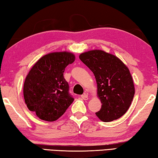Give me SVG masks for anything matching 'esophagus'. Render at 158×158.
Segmentation results:
<instances>
[{"mask_svg": "<svg viewBox=\"0 0 158 158\" xmlns=\"http://www.w3.org/2000/svg\"><path fill=\"white\" fill-rule=\"evenodd\" d=\"M81 98L83 99V100H89V95H88L87 93H84V94H83L81 96Z\"/></svg>", "mask_w": 158, "mask_h": 158, "instance_id": "34e87169", "label": "esophagus"}]
</instances>
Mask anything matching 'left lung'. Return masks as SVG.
<instances>
[{
  "label": "left lung",
  "instance_id": "1",
  "mask_svg": "<svg viewBox=\"0 0 158 158\" xmlns=\"http://www.w3.org/2000/svg\"><path fill=\"white\" fill-rule=\"evenodd\" d=\"M79 58L94 74L102 107L95 114L102 121L121 118L128 110L135 95L129 69L116 56L102 50L82 53Z\"/></svg>",
  "mask_w": 158,
  "mask_h": 158
}]
</instances>
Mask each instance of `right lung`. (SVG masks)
I'll list each match as a JSON object with an SVG mask.
<instances>
[{
    "mask_svg": "<svg viewBox=\"0 0 158 158\" xmlns=\"http://www.w3.org/2000/svg\"><path fill=\"white\" fill-rule=\"evenodd\" d=\"M74 60L75 56L70 52L50 53L29 71L23 84V98L28 109L39 118L56 121L73 102L63 73Z\"/></svg>",
    "mask_w": 158,
    "mask_h": 158,
    "instance_id": "right-lung-1",
    "label": "right lung"
}]
</instances>
